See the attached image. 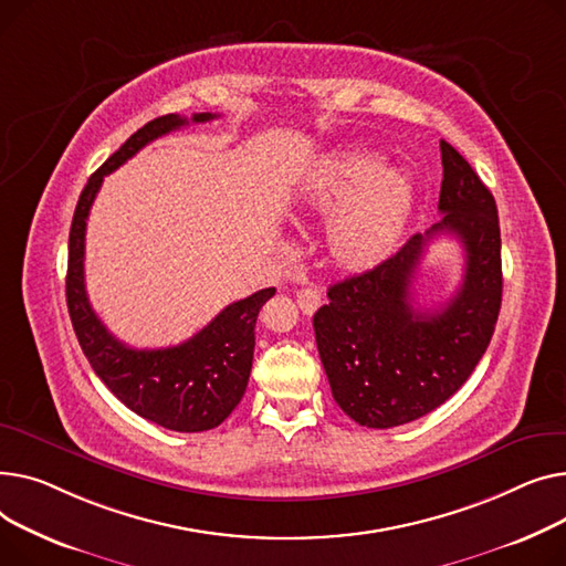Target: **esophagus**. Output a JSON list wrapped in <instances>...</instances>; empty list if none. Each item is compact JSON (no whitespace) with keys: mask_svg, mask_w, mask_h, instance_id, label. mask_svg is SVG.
Masks as SVG:
<instances>
[{"mask_svg":"<svg viewBox=\"0 0 566 566\" xmlns=\"http://www.w3.org/2000/svg\"><path fill=\"white\" fill-rule=\"evenodd\" d=\"M296 304L306 315H313L322 304V294L315 287H302L296 292Z\"/></svg>","mask_w":566,"mask_h":566,"instance_id":"obj_1","label":"esophagus"}]
</instances>
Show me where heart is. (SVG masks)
<instances>
[{
	"instance_id": "heart-1",
	"label": "heart",
	"mask_w": 566,
	"mask_h": 566,
	"mask_svg": "<svg viewBox=\"0 0 566 566\" xmlns=\"http://www.w3.org/2000/svg\"><path fill=\"white\" fill-rule=\"evenodd\" d=\"M413 203V185L397 169H384L381 157L349 148L326 157L302 191V206L334 212L328 247L349 268H365L390 253Z\"/></svg>"
}]
</instances>
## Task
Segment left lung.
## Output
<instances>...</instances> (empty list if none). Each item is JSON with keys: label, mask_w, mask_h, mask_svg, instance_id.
<instances>
[{"label": "left lung", "mask_w": 566, "mask_h": 566, "mask_svg": "<svg viewBox=\"0 0 566 566\" xmlns=\"http://www.w3.org/2000/svg\"><path fill=\"white\" fill-rule=\"evenodd\" d=\"M443 219L395 255L328 287L315 340L331 392L358 424L388 429L441 407L486 352L503 302L501 226L491 191L448 142H441ZM452 234L464 247V279L439 312L410 296L426 242Z\"/></svg>", "instance_id": "obj_1"}]
</instances>
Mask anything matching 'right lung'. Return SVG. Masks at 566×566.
<instances>
[{
  "label": "right lung",
  "instance_id": "add662e5",
  "mask_svg": "<svg viewBox=\"0 0 566 566\" xmlns=\"http://www.w3.org/2000/svg\"><path fill=\"white\" fill-rule=\"evenodd\" d=\"M212 118L217 114H193L191 123ZM187 123L189 118L178 114L146 123L88 178L71 226L65 302L93 373L129 411L171 431H206L219 427L242 400L253 363L255 319L264 302L276 294V287L258 290L226 306L193 338L176 347L135 349L116 340L97 319L84 285L86 219L105 176L157 137Z\"/></svg>",
  "mask_w": 566,
  "mask_h": 566
}]
</instances>
